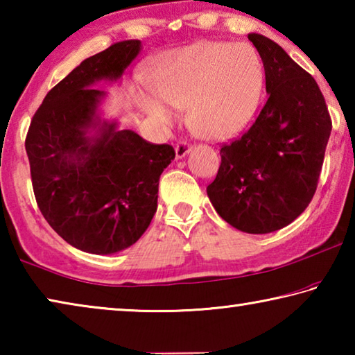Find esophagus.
Here are the masks:
<instances>
[{
    "label": "esophagus",
    "mask_w": 355,
    "mask_h": 355,
    "mask_svg": "<svg viewBox=\"0 0 355 355\" xmlns=\"http://www.w3.org/2000/svg\"><path fill=\"white\" fill-rule=\"evenodd\" d=\"M189 150H191V144L189 142L180 141V142H177V146H175V156H177L178 159L183 158V156L188 153Z\"/></svg>",
    "instance_id": "1"
}]
</instances>
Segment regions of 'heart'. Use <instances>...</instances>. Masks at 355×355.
<instances>
[{
    "label": "heart",
    "instance_id": "1",
    "mask_svg": "<svg viewBox=\"0 0 355 355\" xmlns=\"http://www.w3.org/2000/svg\"><path fill=\"white\" fill-rule=\"evenodd\" d=\"M156 98L175 110L188 107L196 135L222 141L250 122L263 91V65L254 46L230 42H200L164 53L150 75ZM163 123L171 112L156 100L142 101Z\"/></svg>",
    "mask_w": 355,
    "mask_h": 355
}]
</instances>
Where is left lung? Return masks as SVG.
Wrapping results in <instances>:
<instances>
[{
	"label": "left lung",
	"mask_w": 355,
	"mask_h": 355,
	"mask_svg": "<svg viewBox=\"0 0 355 355\" xmlns=\"http://www.w3.org/2000/svg\"><path fill=\"white\" fill-rule=\"evenodd\" d=\"M248 37L263 61L268 100L243 136L222 144L207 192L222 219L258 235L286 227L309 207L332 120L313 76L274 40Z\"/></svg>",
	"instance_id": "1"
}]
</instances>
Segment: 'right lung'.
<instances>
[{
  "label": "right lung",
  "mask_w": 355,
  "mask_h": 355,
  "mask_svg": "<svg viewBox=\"0 0 355 355\" xmlns=\"http://www.w3.org/2000/svg\"><path fill=\"white\" fill-rule=\"evenodd\" d=\"M139 40L97 53L58 83L29 125L25 147L40 213L59 236L83 252L107 255L130 248L158 207L159 175L175 158L169 144H152L103 123L87 137L103 91L139 55Z\"/></svg>",
  "instance_id": "1"
}]
</instances>
